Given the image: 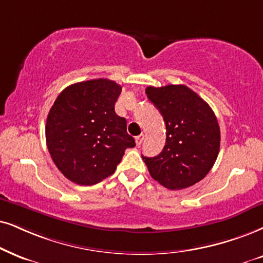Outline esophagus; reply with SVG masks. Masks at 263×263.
I'll return each mask as SVG.
<instances>
[{
  "label": "esophagus",
  "mask_w": 263,
  "mask_h": 263,
  "mask_svg": "<svg viewBox=\"0 0 263 263\" xmlns=\"http://www.w3.org/2000/svg\"><path fill=\"white\" fill-rule=\"evenodd\" d=\"M143 141H144V135H139L136 137V143H137V145H141Z\"/></svg>",
  "instance_id": "1"
}]
</instances>
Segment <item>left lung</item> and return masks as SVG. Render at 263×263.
I'll use <instances>...</instances> for the list:
<instances>
[{
	"label": "left lung",
	"instance_id": "8db88e82",
	"mask_svg": "<svg viewBox=\"0 0 263 263\" xmlns=\"http://www.w3.org/2000/svg\"><path fill=\"white\" fill-rule=\"evenodd\" d=\"M149 101L166 125V143L159 155L143 156L149 174L165 188L183 189L201 181L220 152V126L204 99L184 85L149 86Z\"/></svg>",
	"mask_w": 263,
	"mask_h": 263
}]
</instances>
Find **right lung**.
Masks as SVG:
<instances>
[{
	"label": "right lung",
	"instance_id": "right-lung-1",
	"mask_svg": "<svg viewBox=\"0 0 263 263\" xmlns=\"http://www.w3.org/2000/svg\"><path fill=\"white\" fill-rule=\"evenodd\" d=\"M121 86L96 79L68 86L48 112L46 143L58 170L76 184L92 185L116 170L135 147L126 119L115 112Z\"/></svg>",
	"mask_w": 263,
	"mask_h": 263
}]
</instances>
